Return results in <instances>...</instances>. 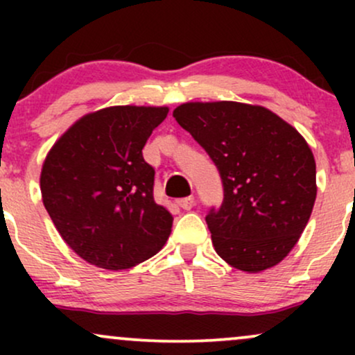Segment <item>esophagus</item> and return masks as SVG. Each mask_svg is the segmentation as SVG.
<instances>
[{
	"label": "esophagus",
	"mask_w": 355,
	"mask_h": 355,
	"mask_svg": "<svg viewBox=\"0 0 355 355\" xmlns=\"http://www.w3.org/2000/svg\"><path fill=\"white\" fill-rule=\"evenodd\" d=\"M178 207H180V209H183V210H190L191 207H193V197H183V198H178L177 202Z\"/></svg>",
	"instance_id": "1"
}]
</instances>
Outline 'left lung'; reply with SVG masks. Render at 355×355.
Listing matches in <instances>:
<instances>
[{
  "label": "left lung",
  "instance_id": "1",
  "mask_svg": "<svg viewBox=\"0 0 355 355\" xmlns=\"http://www.w3.org/2000/svg\"><path fill=\"white\" fill-rule=\"evenodd\" d=\"M173 116L222 177L223 203L205 218L215 252L247 274L282 262L317 197L315 158L305 138L260 105L189 101Z\"/></svg>",
  "mask_w": 355,
  "mask_h": 355
}]
</instances>
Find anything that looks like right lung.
<instances>
[{
	"mask_svg": "<svg viewBox=\"0 0 355 355\" xmlns=\"http://www.w3.org/2000/svg\"><path fill=\"white\" fill-rule=\"evenodd\" d=\"M168 107L118 105L87 113L51 146L40 175L44 209L89 266L125 270L153 257L173 217L153 198L144 146Z\"/></svg>",
	"mask_w": 355,
	"mask_h": 355,
	"instance_id": "right-lung-1",
	"label": "right lung"
}]
</instances>
